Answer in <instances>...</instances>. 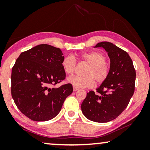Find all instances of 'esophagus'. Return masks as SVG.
Listing matches in <instances>:
<instances>
[{
  "instance_id": "1",
  "label": "esophagus",
  "mask_w": 150,
  "mask_h": 150,
  "mask_svg": "<svg viewBox=\"0 0 150 150\" xmlns=\"http://www.w3.org/2000/svg\"><path fill=\"white\" fill-rule=\"evenodd\" d=\"M79 88H77V87H74V86H73V90H74V91H78V90H79Z\"/></svg>"
}]
</instances>
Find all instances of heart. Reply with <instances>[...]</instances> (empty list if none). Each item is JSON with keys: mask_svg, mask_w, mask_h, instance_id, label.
I'll list each match as a JSON object with an SVG mask.
<instances>
[{"mask_svg": "<svg viewBox=\"0 0 150 150\" xmlns=\"http://www.w3.org/2000/svg\"><path fill=\"white\" fill-rule=\"evenodd\" d=\"M81 59L89 66L86 69L85 76H72L67 81L77 88H90L95 84L102 83L107 79L109 69L105 64L106 57L102 53L91 52L83 53L80 55ZM76 67V61L73 55H67L62 61V67L65 74L71 75L74 72Z\"/></svg>", "mask_w": 150, "mask_h": 150, "instance_id": "b5f03b06", "label": "heart"}]
</instances>
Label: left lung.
I'll use <instances>...</instances> for the list:
<instances>
[{
    "mask_svg": "<svg viewBox=\"0 0 150 150\" xmlns=\"http://www.w3.org/2000/svg\"><path fill=\"white\" fill-rule=\"evenodd\" d=\"M94 48H103L110 58L107 79L96 89L87 93L81 110L88 120L105 123L116 119L129 104L135 87L136 71L126 51L110 42H100Z\"/></svg>",
    "mask_w": 150,
    "mask_h": 150,
    "instance_id": "left-lung-1",
    "label": "left lung"
}]
</instances>
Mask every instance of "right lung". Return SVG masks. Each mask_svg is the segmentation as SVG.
Returning a JSON list of instances; mask_svg holds the SVG:
<instances>
[{"instance_id": "obj_1", "label": "right lung", "mask_w": 150, "mask_h": 150, "mask_svg": "<svg viewBox=\"0 0 150 150\" xmlns=\"http://www.w3.org/2000/svg\"><path fill=\"white\" fill-rule=\"evenodd\" d=\"M61 49L40 44L22 52L11 71V96L24 115L36 122L55 117L67 96L71 84L52 87L65 79Z\"/></svg>"}]
</instances>
